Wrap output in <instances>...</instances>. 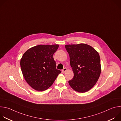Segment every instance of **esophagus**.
Masks as SVG:
<instances>
[{
    "label": "esophagus",
    "mask_w": 121,
    "mask_h": 121,
    "mask_svg": "<svg viewBox=\"0 0 121 121\" xmlns=\"http://www.w3.org/2000/svg\"><path fill=\"white\" fill-rule=\"evenodd\" d=\"M67 70V69L66 68H65H65H64L63 69H62V73H65L66 71Z\"/></svg>",
    "instance_id": "1"
}]
</instances>
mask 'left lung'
<instances>
[{
	"mask_svg": "<svg viewBox=\"0 0 121 121\" xmlns=\"http://www.w3.org/2000/svg\"><path fill=\"white\" fill-rule=\"evenodd\" d=\"M65 49L70 57V63L74 74L69 80L70 87L75 91L85 92L97 83L101 72L99 53L91 46L85 43L67 44Z\"/></svg>",
	"mask_w": 121,
	"mask_h": 121,
	"instance_id": "left-lung-1",
	"label": "left lung"
}]
</instances>
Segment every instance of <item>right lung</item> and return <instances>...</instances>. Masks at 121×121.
<instances>
[{
  "label": "right lung",
  "mask_w": 121,
  "mask_h": 121,
  "mask_svg": "<svg viewBox=\"0 0 121 121\" xmlns=\"http://www.w3.org/2000/svg\"><path fill=\"white\" fill-rule=\"evenodd\" d=\"M59 45H38L28 49L20 62L23 76L28 84L37 91L52 85L61 72L56 68L53 57Z\"/></svg>",
  "instance_id": "add662e5"
}]
</instances>
